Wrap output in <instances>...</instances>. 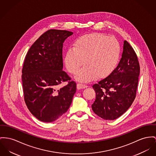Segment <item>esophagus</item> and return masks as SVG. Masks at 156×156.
<instances>
[{
    "instance_id": "34e87169",
    "label": "esophagus",
    "mask_w": 156,
    "mask_h": 156,
    "mask_svg": "<svg viewBox=\"0 0 156 156\" xmlns=\"http://www.w3.org/2000/svg\"><path fill=\"white\" fill-rule=\"evenodd\" d=\"M87 87V85L84 84H82V83H78L77 84V89H84L86 88Z\"/></svg>"
}]
</instances>
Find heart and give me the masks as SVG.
<instances>
[{
    "mask_svg": "<svg viewBox=\"0 0 156 156\" xmlns=\"http://www.w3.org/2000/svg\"><path fill=\"white\" fill-rule=\"evenodd\" d=\"M121 45L114 37L102 33L85 34L77 38L73 48H69L64 55L67 71L76 74L83 64L85 66L77 74L76 79L88 82L96 77L102 79L114 72L119 62Z\"/></svg>",
    "mask_w": 156,
    "mask_h": 156,
    "instance_id": "1",
    "label": "heart"
}]
</instances>
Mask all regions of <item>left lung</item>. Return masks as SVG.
I'll return each mask as SVG.
<instances>
[{
	"label": "left lung",
	"mask_w": 156,
	"mask_h": 156,
	"mask_svg": "<svg viewBox=\"0 0 156 156\" xmlns=\"http://www.w3.org/2000/svg\"><path fill=\"white\" fill-rule=\"evenodd\" d=\"M140 67L132 46L125 40L122 57L114 72L92 86L96 99L94 112L106 120H114L127 111L135 99Z\"/></svg>",
	"instance_id": "1"
}]
</instances>
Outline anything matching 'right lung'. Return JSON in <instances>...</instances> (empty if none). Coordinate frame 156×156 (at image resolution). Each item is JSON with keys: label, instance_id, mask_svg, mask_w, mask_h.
<instances>
[{"label": "right lung", "instance_id": "right-lung-1", "mask_svg": "<svg viewBox=\"0 0 156 156\" xmlns=\"http://www.w3.org/2000/svg\"><path fill=\"white\" fill-rule=\"evenodd\" d=\"M73 34L66 30H50L32 44L22 70L24 101L32 114L51 122L66 112L76 92V83L62 70V45ZM62 82L68 84L62 88Z\"/></svg>", "mask_w": 156, "mask_h": 156}]
</instances>
